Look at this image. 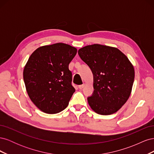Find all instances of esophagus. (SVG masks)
Returning <instances> with one entry per match:
<instances>
[{"instance_id":"esophagus-1","label":"esophagus","mask_w":154,"mask_h":154,"mask_svg":"<svg viewBox=\"0 0 154 154\" xmlns=\"http://www.w3.org/2000/svg\"><path fill=\"white\" fill-rule=\"evenodd\" d=\"M85 87V84L84 83H83V84H82V85H79L78 86V88H80V89H82V88Z\"/></svg>"}]
</instances>
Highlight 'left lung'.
<instances>
[{
	"instance_id": "left-lung-1",
	"label": "left lung",
	"mask_w": 154,
	"mask_h": 154,
	"mask_svg": "<svg viewBox=\"0 0 154 154\" xmlns=\"http://www.w3.org/2000/svg\"><path fill=\"white\" fill-rule=\"evenodd\" d=\"M81 59L91 69L94 92L87 98L96 113L116 112L131 94L135 72L132 63L118 48L100 44L85 46L78 50Z\"/></svg>"
}]
</instances>
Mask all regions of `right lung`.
<instances>
[{"label": "right lung", "instance_id": "add662e5", "mask_svg": "<svg viewBox=\"0 0 154 154\" xmlns=\"http://www.w3.org/2000/svg\"><path fill=\"white\" fill-rule=\"evenodd\" d=\"M77 49L57 43L44 45L31 54L23 72L26 91L36 107L47 114H57L69 105L75 92L69 64Z\"/></svg>", "mask_w": 154, "mask_h": 154}]
</instances>
